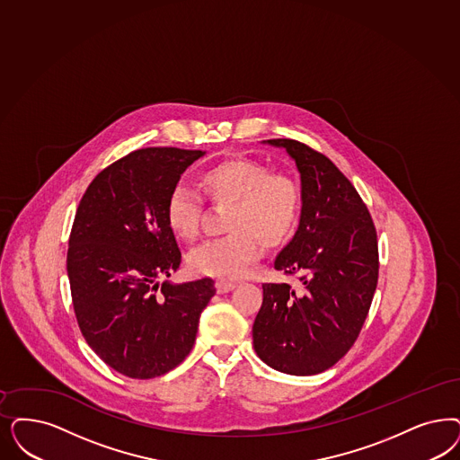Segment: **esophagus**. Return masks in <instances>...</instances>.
I'll use <instances>...</instances> for the list:
<instances>
[{
  "label": "esophagus",
  "mask_w": 460,
  "mask_h": 460,
  "mask_svg": "<svg viewBox=\"0 0 460 460\" xmlns=\"http://www.w3.org/2000/svg\"><path fill=\"white\" fill-rule=\"evenodd\" d=\"M234 287H236L234 282H227V280H217V282H216V288H217L219 294H226V292L233 290Z\"/></svg>",
  "instance_id": "34e87169"
}]
</instances>
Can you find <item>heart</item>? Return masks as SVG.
<instances>
[{"label": "heart", "instance_id": "heart-1", "mask_svg": "<svg viewBox=\"0 0 460 460\" xmlns=\"http://www.w3.org/2000/svg\"><path fill=\"white\" fill-rule=\"evenodd\" d=\"M199 185L214 206L229 207L226 238L199 246L189 256L191 273L234 280L260 258L261 248H279L294 236L302 212L301 185L287 173L248 158L224 159L199 174ZM202 207L195 191L174 187L164 204L173 236L191 243L199 236Z\"/></svg>", "mask_w": 460, "mask_h": 460}]
</instances>
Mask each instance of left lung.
<instances>
[{
	"instance_id": "obj_1",
	"label": "left lung",
	"mask_w": 460,
	"mask_h": 460,
	"mask_svg": "<svg viewBox=\"0 0 460 460\" xmlns=\"http://www.w3.org/2000/svg\"><path fill=\"white\" fill-rule=\"evenodd\" d=\"M265 143L284 147L301 173L299 229L275 258L299 287L263 284L254 351L275 370L314 376L345 357L364 326L379 279L377 233L332 159L294 139Z\"/></svg>"
}]
</instances>
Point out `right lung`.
Listing matches in <instances>:
<instances>
[{"label": "right lung", "instance_id": "1", "mask_svg": "<svg viewBox=\"0 0 460 460\" xmlns=\"http://www.w3.org/2000/svg\"><path fill=\"white\" fill-rule=\"evenodd\" d=\"M204 151L146 147L111 163L84 191L67 248L81 333L130 379L170 372L190 353L212 279L172 284L181 263L164 219L168 193Z\"/></svg>", "mask_w": 460, "mask_h": 460}]
</instances>
